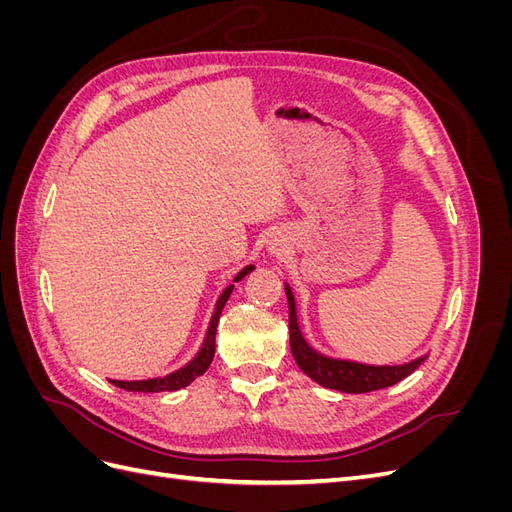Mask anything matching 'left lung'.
Segmentation results:
<instances>
[{
  "label": "left lung",
  "instance_id": "8db88e82",
  "mask_svg": "<svg viewBox=\"0 0 512 512\" xmlns=\"http://www.w3.org/2000/svg\"><path fill=\"white\" fill-rule=\"evenodd\" d=\"M288 297V329H290V350L294 361L314 382L327 386V389L344 391V393H369L393 386L399 380L410 376L412 371L425 361V356L406 365H363L352 361H339L322 356L305 344V339L297 324V309L290 288H286Z\"/></svg>",
  "mask_w": 512,
  "mask_h": 512
}]
</instances>
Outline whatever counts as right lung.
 <instances>
[{
	"mask_svg": "<svg viewBox=\"0 0 512 512\" xmlns=\"http://www.w3.org/2000/svg\"><path fill=\"white\" fill-rule=\"evenodd\" d=\"M252 269H254L252 265L245 267V269L235 277V282L243 280V277H245L247 273H250ZM232 288H235V286H228V288L222 292V297L218 299V305H215V314H213V318H211L209 331H207V337H205V344H203V348H200V352L194 356V359H192L188 365L177 369V371H173V374H168V376H164V378L130 380V382H126V380H111V382H113L115 386H119V389H123V391L160 393V391H177V389H183V386H188L194 378H198L200 374H205L207 367H209L211 361H213V354H215V329H218L220 314H222V309H224V305H226V301H228V297H230Z\"/></svg>",
	"mask_w": 512,
	"mask_h": 512,
	"instance_id": "1",
	"label": "right lung"
}]
</instances>
